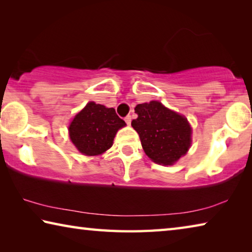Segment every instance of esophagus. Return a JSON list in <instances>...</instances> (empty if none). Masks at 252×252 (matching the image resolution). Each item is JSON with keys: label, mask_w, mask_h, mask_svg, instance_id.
<instances>
[{"label": "esophagus", "mask_w": 252, "mask_h": 252, "mask_svg": "<svg viewBox=\"0 0 252 252\" xmlns=\"http://www.w3.org/2000/svg\"><path fill=\"white\" fill-rule=\"evenodd\" d=\"M125 120H126V125H131V120H132L131 116H126V117L125 118Z\"/></svg>", "instance_id": "obj_1"}]
</instances>
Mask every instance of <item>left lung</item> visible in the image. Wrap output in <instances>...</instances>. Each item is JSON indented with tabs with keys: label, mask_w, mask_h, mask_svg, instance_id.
Here are the masks:
<instances>
[{
	"label": "left lung",
	"mask_w": 252,
	"mask_h": 252,
	"mask_svg": "<svg viewBox=\"0 0 252 252\" xmlns=\"http://www.w3.org/2000/svg\"><path fill=\"white\" fill-rule=\"evenodd\" d=\"M134 111L138 118L131 126L152 161L171 165L186 155L191 144V126L185 117L158 101L138 104Z\"/></svg>",
	"instance_id": "8db88e82"
}]
</instances>
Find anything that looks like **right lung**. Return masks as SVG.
Listing matches in <instances>:
<instances>
[{"label":"right lung","instance_id":"right-lung-1","mask_svg":"<svg viewBox=\"0 0 252 252\" xmlns=\"http://www.w3.org/2000/svg\"><path fill=\"white\" fill-rule=\"evenodd\" d=\"M126 122L113 108L89 102L69 126L70 139L85 156H97L112 147L113 139Z\"/></svg>","mask_w":252,"mask_h":252}]
</instances>
